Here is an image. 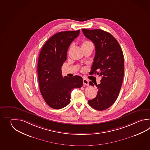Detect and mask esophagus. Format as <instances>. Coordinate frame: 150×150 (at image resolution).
<instances>
[{"label":"esophagus","mask_w":150,"mask_h":150,"mask_svg":"<svg viewBox=\"0 0 150 150\" xmlns=\"http://www.w3.org/2000/svg\"><path fill=\"white\" fill-rule=\"evenodd\" d=\"M83 83L84 85H85L86 86H88L89 84V81L87 79H86V78H83Z\"/></svg>","instance_id":"obj_1"}]
</instances>
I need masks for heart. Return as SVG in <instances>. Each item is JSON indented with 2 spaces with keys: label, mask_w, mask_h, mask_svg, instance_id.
I'll list each match as a JSON object with an SVG mask.
<instances>
[{
  "label": "heart",
  "mask_w": 150,
  "mask_h": 150,
  "mask_svg": "<svg viewBox=\"0 0 150 150\" xmlns=\"http://www.w3.org/2000/svg\"><path fill=\"white\" fill-rule=\"evenodd\" d=\"M90 44H92L91 42L89 41H87V40H85L83 42V44H82V47L84 46V45H90Z\"/></svg>",
  "instance_id": "1"
}]
</instances>
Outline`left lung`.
<instances>
[{"label": "left lung", "instance_id": "8db88e82", "mask_svg": "<svg viewBox=\"0 0 150 150\" xmlns=\"http://www.w3.org/2000/svg\"><path fill=\"white\" fill-rule=\"evenodd\" d=\"M82 30L96 47L89 74H96L101 77L100 84L94 83L98 89L97 96L88 102L93 108L104 110L115 102L121 88L125 70L123 51L116 38L108 32L101 29H83ZM89 84L94 85L92 81Z\"/></svg>", "mask_w": 150, "mask_h": 150}]
</instances>
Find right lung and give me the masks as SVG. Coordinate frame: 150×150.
I'll use <instances>...</instances> for the list:
<instances>
[{
  "mask_svg": "<svg viewBox=\"0 0 150 150\" xmlns=\"http://www.w3.org/2000/svg\"><path fill=\"white\" fill-rule=\"evenodd\" d=\"M79 33L80 30H78L54 34L45 42L39 55L38 74L40 92L52 108L59 109L68 105L72 90L83 86L81 76L63 78L62 74L68 48Z\"/></svg>",
  "mask_w": 150,
  "mask_h": 150,
  "instance_id": "add662e5",
  "label": "right lung"
}]
</instances>
